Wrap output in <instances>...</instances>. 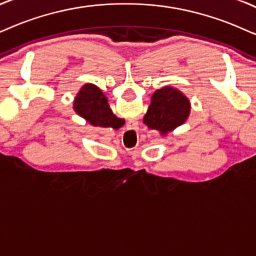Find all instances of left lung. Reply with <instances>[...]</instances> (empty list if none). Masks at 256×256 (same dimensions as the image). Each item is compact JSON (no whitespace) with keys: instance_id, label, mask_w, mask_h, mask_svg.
Returning <instances> with one entry per match:
<instances>
[{"instance_id":"1","label":"left lung","mask_w":256,"mask_h":256,"mask_svg":"<svg viewBox=\"0 0 256 256\" xmlns=\"http://www.w3.org/2000/svg\"><path fill=\"white\" fill-rule=\"evenodd\" d=\"M189 114V99L180 90L166 86L152 94L151 104L143 122L148 128L160 131V134H166L177 126L184 124Z\"/></svg>"}]
</instances>
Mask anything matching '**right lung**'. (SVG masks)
I'll use <instances>...</instances> for the list:
<instances>
[{"mask_svg": "<svg viewBox=\"0 0 256 256\" xmlns=\"http://www.w3.org/2000/svg\"><path fill=\"white\" fill-rule=\"evenodd\" d=\"M74 110L93 126L113 128L122 126V119L113 114L108 104V98L92 84H87L79 90L74 99Z\"/></svg>", "mask_w": 256, "mask_h": 256, "instance_id": "add662e5", "label": "right lung"}]
</instances>
